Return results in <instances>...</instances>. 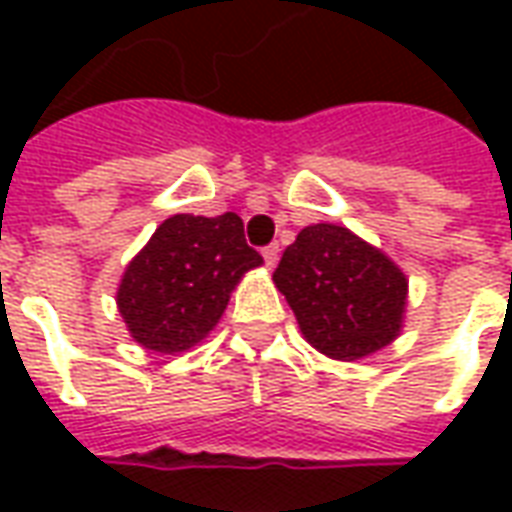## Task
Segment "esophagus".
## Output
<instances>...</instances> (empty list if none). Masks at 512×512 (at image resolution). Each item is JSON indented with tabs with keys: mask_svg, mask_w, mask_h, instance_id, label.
Wrapping results in <instances>:
<instances>
[{
	"mask_svg": "<svg viewBox=\"0 0 512 512\" xmlns=\"http://www.w3.org/2000/svg\"><path fill=\"white\" fill-rule=\"evenodd\" d=\"M263 260H266V266H268V268L277 266V260H279V244H268L266 249H263Z\"/></svg>",
	"mask_w": 512,
	"mask_h": 512,
	"instance_id": "34e87169",
	"label": "esophagus"
}]
</instances>
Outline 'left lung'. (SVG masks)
Segmentation results:
<instances>
[{
  "mask_svg": "<svg viewBox=\"0 0 512 512\" xmlns=\"http://www.w3.org/2000/svg\"><path fill=\"white\" fill-rule=\"evenodd\" d=\"M274 285L321 354L354 362L400 334L408 279L389 257L340 224H310L285 249Z\"/></svg>",
  "mask_w": 512,
  "mask_h": 512,
  "instance_id": "left-lung-1",
  "label": "left lung"
}]
</instances>
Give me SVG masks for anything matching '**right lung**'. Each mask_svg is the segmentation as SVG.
Returning a JSON list of instances; mask_svg holds the SVG:
<instances>
[{
  "label": "right lung",
  "mask_w": 512,
  "mask_h": 512,
  "mask_svg": "<svg viewBox=\"0 0 512 512\" xmlns=\"http://www.w3.org/2000/svg\"><path fill=\"white\" fill-rule=\"evenodd\" d=\"M263 263L246 244L238 213H178L128 263L117 310L136 343L158 354L197 345L222 318L230 293L249 268Z\"/></svg>",
  "instance_id": "1"
}]
</instances>
